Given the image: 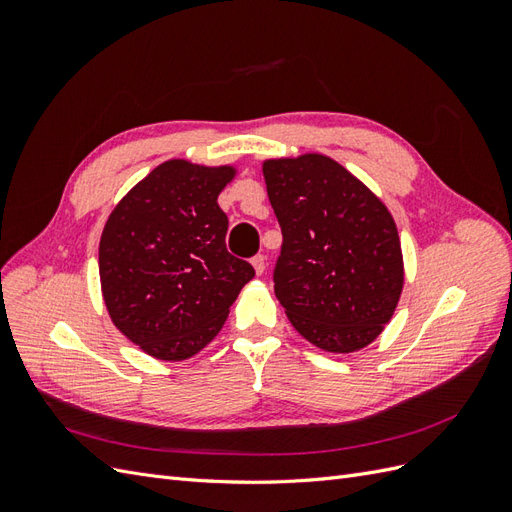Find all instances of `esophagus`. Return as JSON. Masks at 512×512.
I'll use <instances>...</instances> for the list:
<instances>
[{"instance_id":"obj_1","label":"esophagus","mask_w":512,"mask_h":512,"mask_svg":"<svg viewBox=\"0 0 512 512\" xmlns=\"http://www.w3.org/2000/svg\"><path fill=\"white\" fill-rule=\"evenodd\" d=\"M252 267H254L256 275H262V273H265V267H267V262H265V256H262V254L254 256V258H252Z\"/></svg>"}]
</instances>
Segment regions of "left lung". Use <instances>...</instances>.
Wrapping results in <instances>:
<instances>
[{
  "instance_id": "left-lung-1",
  "label": "left lung",
  "mask_w": 512,
  "mask_h": 512,
  "mask_svg": "<svg viewBox=\"0 0 512 512\" xmlns=\"http://www.w3.org/2000/svg\"><path fill=\"white\" fill-rule=\"evenodd\" d=\"M262 175L284 237L275 297L292 327L327 352L369 346L393 318L404 288L393 215L322 153L265 160Z\"/></svg>"
}]
</instances>
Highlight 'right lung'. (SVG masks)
I'll list each match as a JSON object with an SVG mask.
<instances>
[{
	"mask_svg": "<svg viewBox=\"0 0 512 512\" xmlns=\"http://www.w3.org/2000/svg\"><path fill=\"white\" fill-rule=\"evenodd\" d=\"M232 166L168 160L123 196L102 230L100 284L115 327L149 356L185 361L220 333L254 277L226 250L218 196Z\"/></svg>",
	"mask_w": 512,
	"mask_h": 512,
	"instance_id": "1",
	"label": "right lung"
}]
</instances>
